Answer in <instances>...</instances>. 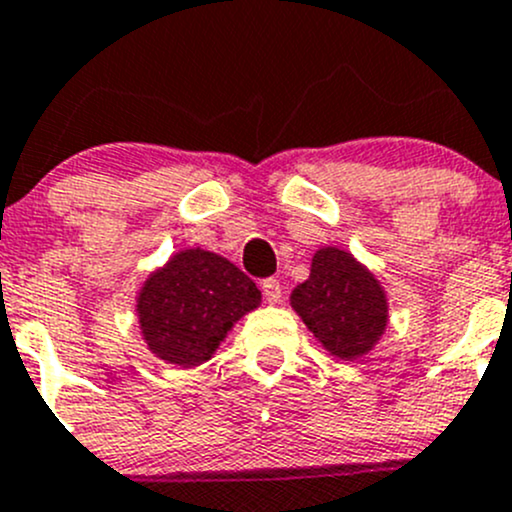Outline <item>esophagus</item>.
Wrapping results in <instances>:
<instances>
[{
	"mask_svg": "<svg viewBox=\"0 0 512 512\" xmlns=\"http://www.w3.org/2000/svg\"><path fill=\"white\" fill-rule=\"evenodd\" d=\"M262 294H265V299L270 301V304H277V301L282 299V284H279V279H262Z\"/></svg>",
	"mask_w": 512,
	"mask_h": 512,
	"instance_id": "obj_1",
	"label": "esophagus"
}]
</instances>
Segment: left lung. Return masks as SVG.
<instances>
[{
    "mask_svg": "<svg viewBox=\"0 0 512 512\" xmlns=\"http://www.w3.org/2000/svg\"><path fill=\"white\" fill-rule=\"evenodd\" d=\"M292 306L326 351L343 360L368 353L387 324L378 279L336 247L316 252L309 279L292 292Z\"/></svg>",
    "mask_w": 512,
    "mask_h": 512,
    "instance_id": "left-lung-1",
    "label": "left lung"
}]
</instances>
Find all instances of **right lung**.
Listing matches in <instances>:
<instances>
[{
  "label": "right lung",
  "instance_id": "add662e5",
  "mask_svg": "<svg viewBox=\"0 0 512 512\" xmlns=\"http://www.w3.org/2000/svg\"><path fill=\"white\" fill-rule=\"evenodd\" d=\"M260 304V289L233 262L186 250L154 272L139 292V324L149 351L179 368L201 365L242 314Z\"/></svg>",
  "mask_w": 512,
  "mask_h": 512
}]
</instances>
